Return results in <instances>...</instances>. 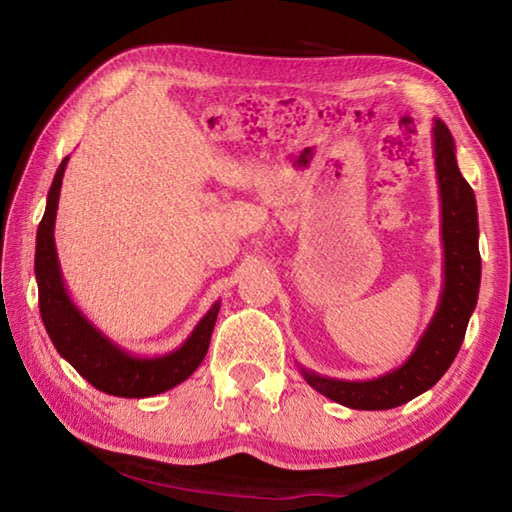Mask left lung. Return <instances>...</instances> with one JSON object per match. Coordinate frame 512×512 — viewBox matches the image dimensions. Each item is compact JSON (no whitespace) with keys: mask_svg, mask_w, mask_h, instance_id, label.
<instances>
[{"mask_svg":"<svg viewBox=\"0 0 512 512\" xmlns=\"http://www.w3.org/2000/svg\"><path fill=\"white\" fill-rule=\"evenodd\" d=\"M433 160L440 192L443 235V291L427 329L400 368L368 381L323 377L300 366L311 388L348 409L384 411L406 404L436 384L456 359L479 300L481 255L476 198L456 162L454 137L443 121L433 124Z\"/></svg>","mask_w":512,"mask_h":512,"instance_id":"1","label":"left lung"}]
</instances>
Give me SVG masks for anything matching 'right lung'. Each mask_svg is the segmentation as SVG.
<instances>
[{"label":"right lung","instance_id":"1","mask_svg":"<svg viewBox=\"0 0 512 512\" xmlns=\"http://www.w3.org/2000/svg\"><path fill=\"white\" fill-rule=\"evenodd\" d=\"M67 160L69 155L60 162L54 183L49 187L45 216L36 235V280L42 323L60 357L69 361V366H74L94 388L117 397L160 395L183 384L201 366L210 348L221 302H214L180 348L158 357H137L94 327L69 298L54 241L60 185H63Z\"/></svg>","mask_w":512,"mask_h":512}]
</instances>
